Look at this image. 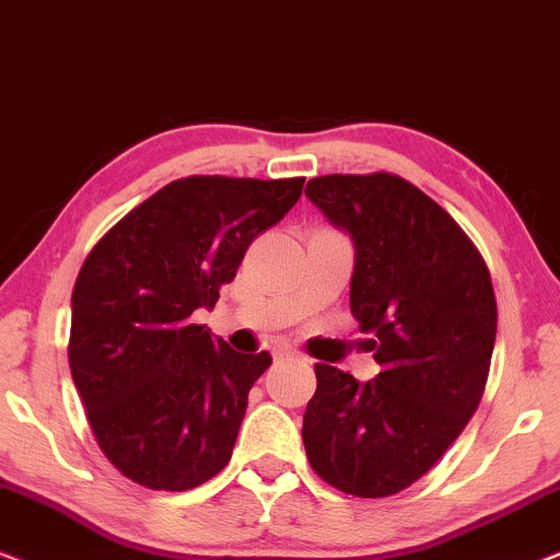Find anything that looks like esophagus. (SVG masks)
<instances>
[{"instance_id": "34e87169", "label": "esophagus", "mask_w": 560, "mask_h": 560, "mask_svg": "<svg viewBox=\"0 0 560 560\" xmlns=\"http://www.w3.org/2000/svg\"><path fill=\"white\" fill-rule=\"evenodd\" d=\"M301 357V351L295 347H278L275 349V359H298Z\"/></svg>"}]
</instances>
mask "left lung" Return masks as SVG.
Wrapping results in <instances>:
<instances>
[{"mask_svg":"<svg viewBox=\"0 0 560 560\" xmlns=\"http://www.w3.org/2000/svg\"><path fill=\"white\" fill-rule=\"evenodd\" d=\"M305 196L354 244L349 305L380 364L366 382L316 364L305 454L341 492L397 494L446 454L481 400L492 278L462 226L397 175H320Z\"/></svg>","mask_w":560,"mask_h":560,"instance_id":"8db88e82","label":"left lung"}]
</instances>
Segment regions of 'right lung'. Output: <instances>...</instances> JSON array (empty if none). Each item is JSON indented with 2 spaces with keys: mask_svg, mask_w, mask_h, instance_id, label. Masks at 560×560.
Listing matches in <instances>:
<instances>
[{
  "mask_svg": "<svg viewBox=\"0 0 560 560\" xmlns=\"http://www.w3.org/2000/svg\"><path fill=\"white\" fill-rule=\"evenodd\" d=\"M301 190L303 178L190 175L129 211L83 262L68 362L98 446L137 485L186 492L232 458L272 359L234 351L190 316L217 305L252 240Z\"/></svg>",
  "mask_w": 560,
  "mask_h": 560,
  "instance_id": "1",
  "label": "right lung"
}]
</instances>
